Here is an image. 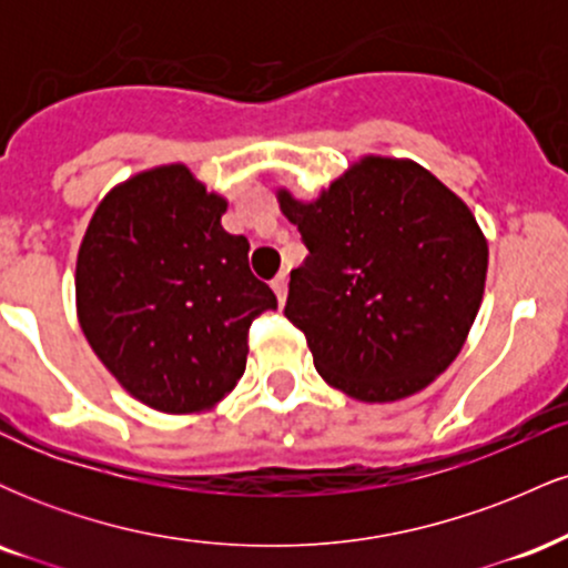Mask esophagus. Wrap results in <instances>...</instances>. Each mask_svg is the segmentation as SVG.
<instances>
[{
  "label": "esophagus",
  "instance_id": "obj_1",
  "mask_svg": "<svg viewBox=\"0 0 568 568\" xmlns=\"http://www.w3.org/2000/svg\"><path fill=\"white\" fill-rule=\"evenodd\" d=\"M272 291H275L277 302L285 304V296H288V275H285V272H280V275L272 280Z\"/></svg>",
  "mask_w": 568,
  "mask_h": 568
}]
</instances>
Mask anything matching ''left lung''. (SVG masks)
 <instances>
[{
	"instance_id": "obj_1",
	"label": "left lung",
	"mask_w": 568,
	"mask_h": 568,
	"mask_svg": "<svg viewBox=\"0 0 568 568\" xmlns=\"http://www.w3.org/2000/svg\"><path fill=\"white\" fill-rule=\"evenodd\" d=\"M310 251L285 317L317 374L363 403L425 389L454 363L484 302L488 243L462 197L410 160L368 154L317 200L277 192Z\"/></svg>"
}]
</instances>
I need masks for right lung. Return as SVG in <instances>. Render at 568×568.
<instances>
[{
  "label": "right lung",
  "mask_w": 568,
  "mask_h": 568,
  "mask_svg": "<svg viewBox=\"0 0 568 568\" xmlns=\"http://www.w3.org/2000/svg\"><path fill=\"white\" fill-rule=\"evenodd\" d=\"M226 200L181 162L116 184L77 253L82 334L135 400L165 414L213 408L240 382L247 328L275 293L221 226Z\"/></svg>",
  "instance_id": "right-lung-1"
}]
</instances>
